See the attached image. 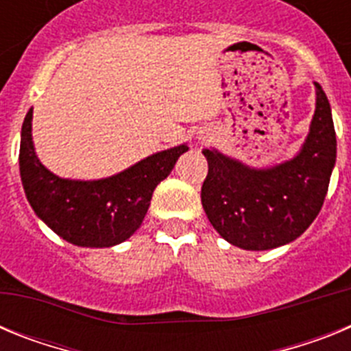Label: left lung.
<instances>
[{"label": "left lung", "mask_w": 351, "mask_h": 351, "mask_svg": "<svg viewBox=\"0 0 351 351\" xmlns=\"http://www.w3.org/2000/svg\"><path fill=\"white\" fill-rule=\"evenodd\" d=\"M209 172L202 206L225 241L243 250H272L302 235L320 213L336 163V132L324 89L316 84L309 135L293 160L255 170L204 149Z\"/></svg>", "instance_id": "8db88e82"}]
</instances>
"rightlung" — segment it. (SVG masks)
Instances as JSON below:
<instances>
[{
	"label": "right lung",
	"instance_id": "add662e5",
	"mask_svg": "<svg viewBox=\"0 0 351 351\" xmlns=\"http://www.w3.org/2000/svg\"><path fill=\"white\" fill-rule=\"evenodd\" d=\"M33 108L21 132L19 167L27 202L45 225L75 246L110 247L142 225L153 191L172 172L188 145L167 149L100 181H70L47 170L31 141Z\"/></svg>",
	"mask_w": 351,
	"mask_h": 351
}]
</instances>
